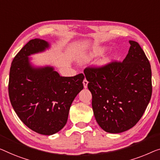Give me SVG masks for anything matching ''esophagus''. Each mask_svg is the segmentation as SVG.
Wrapping results in <instances>:
<instances>
[{
    "mask_svg": "<svg viewBox=\"0 0 160 160\" xmlns=\"http://www.w3.org/2000/svg\"><path fill=\"white\" fill-rule=\"evenodd\" d=\"M88 81L86 79H85L84 80H83V85H84L85 88H88Z\"/></svg>",
    "mask_w": 160,
    "mask_h": 160,
    "instance_id": "34e87169",
    "label": "esophagus"
}]
</instances>
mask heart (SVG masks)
I'll use <instances>...</instances> for the list:
<instances>
[{"instance_id":"b5f03b06","label":"heart","mask_w":160,"mask_h":160,"mask_svg":"<svg viewBox=\"0 0 160 160\" xmlns=\"http://www.w3.org/2000/svg\"><path fill=\"white\" fill-rule=\"evenodd\" d=\"M104 52V49H98L96 50H95V51L92 52L91 53L86 54V55L83 56L80 58V60L82 62H88L92 58H93V57H96V56H98L99 54H101L103 53ZM108 62V57H106V58H104L103 59H102L101 64L102 65H104V64H106L107 62Z\"/></svg>"}]
</instances>
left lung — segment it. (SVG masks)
Returning <instances> with one entry per match:
<instances>
[{
	"label": "left lung",
	"mask_w": 160,
	"mask_h": 160,
	"mask_svg": "<svg viewBox=\"0 0 160 160\" xmlns=\"http://www.w3.org/2000/svg\"><path fill=\"white\" fill-rule=\"evenodd\" d=\"M129 44L122 62L84 70L95 120L108 133H121L134 126L151 99V65L140 45L134 41Z\"/></svg>",
	"instance_id": "obj_1"
}]
</instances>
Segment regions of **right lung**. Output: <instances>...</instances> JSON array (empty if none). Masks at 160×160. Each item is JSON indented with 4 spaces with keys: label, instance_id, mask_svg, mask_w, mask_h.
I'll return each mask as SVG.
<instances>
[{
    "label": "right lung",
    "instance_id": "add662e5",
    "mask_svg": "<svg viewBox=\"0 0 160 160\" xmlns=\"http://www.w3.org/2000/svg\"><path fill=\"white\" fill-rule=\"evenodd\" d=\"M49 43L28 42L14 57L9 74L8 93L18 118L34 132L52 135L65 126L71 104L83 89L85 76L62 77L52 67L35 68L28 56L44 52Z\"/></svg>",
    "mask_w": 160,
    "mask_h": 160
}]
</instances>
